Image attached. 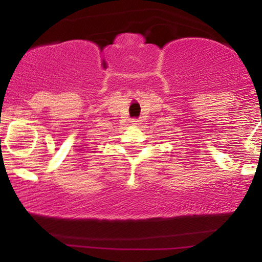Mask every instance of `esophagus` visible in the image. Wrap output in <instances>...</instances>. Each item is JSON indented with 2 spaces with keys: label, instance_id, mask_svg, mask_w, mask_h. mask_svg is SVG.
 Returning <instances> with one entry per match:
<instances>
[{
  "label": "esophagus",
  "instance_id": "obj_1",
  "mask_svg": "<svg viewBox=\"0 0 262 262\" xmlns=\"http://www.w3.org/2000/svg\"><path fill=\"white\" fill-rule=\"evenodd\" d=\"M132 124L137 125V124H138V120H137V119H134V120H132Z\"/></svg>",
  "mask_w": 262,
  "mask_h": 262
}]
</instances>
